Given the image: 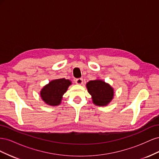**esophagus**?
Returning a JSON list of instances; mask_svg holds the SVG:
<instances>
[{"instance_id": "34e87169", "label": "esophagus", "mask_w": 159, "mask_h": 159, "mask_svg": "<svg viewBox=\"0 0 159 159\" xmlns=\"http://www.w3.org/2000/svg\"><path fill=\"white\" fill-rule=\"evenodd\" d=\"M75 84L78 85H81L83 84V80L81 78H78L75 80Z\"/></svg>"}]
</instances>
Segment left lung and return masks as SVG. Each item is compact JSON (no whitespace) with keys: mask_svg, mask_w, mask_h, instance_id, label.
<instances>
[{"mask_svg":"<svg viewBox=\"0 0 159 159\" xmlns=\"http://www.w3.org/2000/svg\"><path fill=\"white\" fill-rule=\"evenodd\" d=\"M86 88L91 95L92 102L98 106H107L113 99V88L102 80H91L86 84Z\"/></svg>","mask_w":159,"mask_h":159,"instance_id":"obj_1","label":"left lung"}]
</instances>
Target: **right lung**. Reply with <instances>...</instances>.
<instances>
[{"label": "right lung", "mask_w": 159, "mask_h": 159, "mask_svg": "<svg viewBox=\"0 0 159 159\" xmlns=\"http://www.w3.org/2000/svg\"><path fill=\"white\" fill-rule=\"evenodd\" d=\"M70 85L71 81L65 78L53 80L41 89L40 97L48 105L57 106L61 104L63 95Z\"/></svg>", "instance_id": "right-lung-1"}]
</instances>
